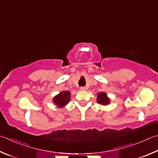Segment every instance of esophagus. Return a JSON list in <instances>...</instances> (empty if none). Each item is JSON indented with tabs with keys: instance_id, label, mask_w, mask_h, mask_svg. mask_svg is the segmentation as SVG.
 Returning a JSON list of instances; mask_svg holds the SVG:
<instances>
[{
	"instance_id": "1",
	"label": "esophagus",
	"mask_w": 158,
	"mask_h": 158,
	"mask_svg": "<svg viewBox=\"0 0 158 158\" xmlns=\"http://www.w3.org/2000/svg\"><path fill=\"white\" fill-rule=\"evenodd\" d=\"M80 90H82V91H85V90H87V88H85V87L81 86V87H80Z\"/></svg>"
}]
</instances>
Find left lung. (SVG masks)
I'll return each mask as SVG.
<instances>
[{
  "instance_id": "obj_1",
  "label": "left lung",
  "mask_w": 158,
  "mask_h": 158,
  "mask_svg": "<svg viewBox=\"0 0 158 158\" xmlns=\"http://www.w3.org/2000/svg\"><path fill=\"white\" fill-rule=\"evenodd\" d=\"M97 102L102 105H107L110 102V100L107 97L106 94L101 93L97 94Z\"/></svg>"
}]
</instances>
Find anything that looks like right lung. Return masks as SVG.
<instances>
[{"instance_id": "1", "label": "right lung", "mask_w": 158, "mask_h": 158, "mask_svg": "<svg viewBox=\"0 0 158 158\" xmlns=\"http://www.w3.org/2000/svg\"><path fill=\"white\" fill-rule=\"evenodd\" d=\"M70 92L69 91L61 92V93H60L59 94H57L56 96L54 97L53 102L58 107L62 108L69 103L70 99Z\"/></svg>"}]
</instances>
